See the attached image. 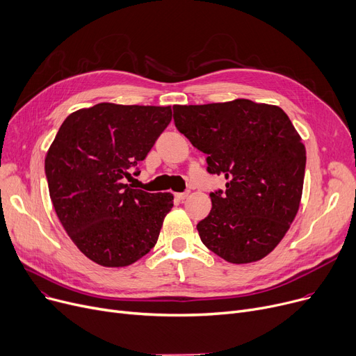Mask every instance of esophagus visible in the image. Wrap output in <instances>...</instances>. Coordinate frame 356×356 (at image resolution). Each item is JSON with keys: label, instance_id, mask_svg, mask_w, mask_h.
<instances>
[{"label": "esophagus", "instance_id": "obj_1", "mask_svg": "<svg viewBox=\"0 0 356 356\" xmlns=\"http://www.w3.org/2000/svg\"><path fill=\"white\" fill-rule=\"evenodd\" d=\"M188 194H190L188 191H186V193H177V194H175V198L179 200V201H182V200H185V198L188 197Z\"/></svg>", "mask_w": 356, "mask_h": 356}]
</instances>
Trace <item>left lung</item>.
Here are the masks:
<instances>
[{"label": "left lung", "instance_id": "1", "mask_svg": "<svg viewBox=\"0 0 356 356\" xmlns=\"http://www.w3.org/2000/svg\"><path fill=\"white\" fill-rule=\"evenodd\" d=\"M174 122L207 155V171L227 179L197 224L201 241L228 263L261 260L299 211L306 148L293 123L279 106L248 99L175 104Z\"/></svg>", "mask_w": 356, "mask_h": 356}]
</instances>
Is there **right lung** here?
<instances>
[{"label":"right lung","instance_id":"add662e5","mask_svg":"<svg viewBox=\"0 0 356 356\" xmlns=\"http://www.w3.org/2000/svg\"><path fill=\"white\" fill-rule=\"evenodd\" d=\"M171 119V106L97 103L60 127L44 161L49 193L63 228L92 261L124 267L156 244L174 197L124 179Z\"/></svg>","mask_w":356,"mask_h":356}]
</instances>
